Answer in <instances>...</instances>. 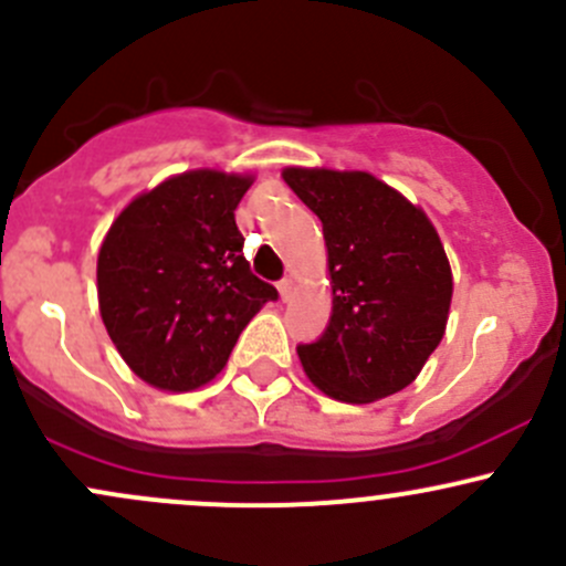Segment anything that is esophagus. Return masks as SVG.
Listing matches in <instances>:
<instances>
[{
    "label": "esophagus",
    "instance_id": "34e87169",
    "mask_svg": "<svg viewBox=\"0 0 566 566\" xmlns=\"http://www.w3.org/2000/svg\"><path fill=\"white\" fill-rule=\"evenodd\" d=\"M293 279H282V282H279V295H282V301L293 298Z\"/></svg>",
    "mask_w": 566,
    "mask_h": 566
}]
</instances>
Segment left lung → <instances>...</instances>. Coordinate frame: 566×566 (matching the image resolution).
I'll list each match as a JSON object with an SVG mask.
<instances>
[{
	"instance_id": "obj_1",
	"label": "left lung",
	"mask_w": 566,
	"mask_h": 566,
	"mask_svg": "<svg viewBox=\"0 0 566 566\" xmlns=\"http://www.w3.org/2000/svg\"><path fill=\"white\" fill-rule=\"evenodd\" d=\"M282 176L323 222L333 287L328 328L298 344L303 371L349 403L403 390L442 342L453 298L437 230L368 174L287 168Z\"/></svg>"
}]
</instances>
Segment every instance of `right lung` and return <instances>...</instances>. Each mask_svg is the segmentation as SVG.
<instances>
[{"label": "right lung", "mask_w": 566, "mask_h": 566, "mask_svg": "<svg viewBox=\"0 0 566 566\" xmlns=\"http://www.w3.org/2000/svg\"><path fill=\"white\" fill-rule=\"evenodd\" d=\"M249 176L192 170L140 195L97 258L99 314L127 366L159 390L217 377L273 284L243 258L235 208Z\"/></svg>", "instance_id": "right-lung-1"}]
</instances>
